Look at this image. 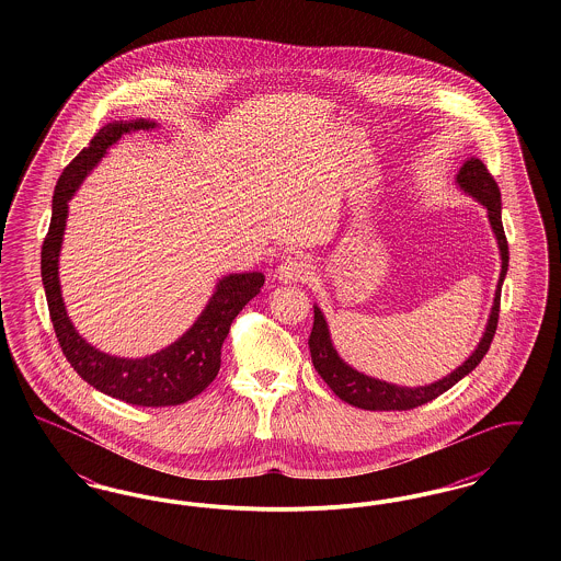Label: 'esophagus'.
I'll list each match as a JSON object with an SVG mask.
<instances>
[{"mask_svg":"<svg viewBox=\"0 0 561 561\" xmlns=\"http://www.w3.org/2000/svg\"><path fill=\"white\" fill-rule=\"evenodd\" d=\"M277 279L284 284H296V282H307L313 275V267L307 259L302 256H288L279 267H277Z\"/></svg>","mask_w":561,"mask_h":561,"instance_id":"esophagus-1","label":"esophagus"}]
</instances>
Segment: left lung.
Listing matches in <instances>:
<instances>
[{"label": "left lung", "mask_w": 561, "mask_h": 561, "mask_svg": "<svg viewBox=\"0 0 561 561\" xmlns=\"http://www.w3.org/2000/svg\"><path fill=\"white\" fill-rule=\"evenodd\" d=\"M456 183L462 188L467 195L476 197L481 206H485L488 210V220L490 227L499 241V250H501V277L496 284V293H494V302H492V311L485 323V332L481 336L480 345L476 351L454 370V373L425 385V387H400L393 382H385L373 378L368 374L357 373L355 368H351L347 362L336 353V348L332 345L330 339V330L325 318L320 311L318 305H313V330L309 336V351H311V359L313 366L320 374L321 378L328 382V387L341 398L355 408H364V410H412L416 405H423L427 401L439 398L442 393H446L450 387H454L460 378H465L471 370H476V366L483 359V355L488 353L490 343L494 339L496 325H499V311H501V290H503V282L507 275L508 268V243L505 238V229H503V218H501V191L494 181V176L488 172V168L483 165V161L478 158L465 161L460 172L456 174Z\"/></svg>", "instance_id": "left-lung-1"}]
</instances>
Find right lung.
Segmentation results:
<instances>
[{
    "label": "right lung",
    "mask_w": 561,
    "mask_h": 561,
    "mask_svg": "<svg viewBox=\"0 0 561 561\" xmlns=\"http://www.w3.org/2000/svg\"><path fill=\"white\" fill-rule=\"evenodd\" d=\"M156 126L158 124L149 119H119L96 133L90 145L83 147L78 158L62 170L56 183L53 220L42 245V282L54 332L67 362L101 393L147 408L185 403L213 382L220 370V347L231 323L265 284V275L259 271L225 275L218 279L213 298L187 332L172 345L147 357H115L92 347L78 334L67 316L58 282V254L67 225L69 199L92 168L105 158L111 145H115L124 134L151 130Z\"/></svg>",
    "instance_id": "add662e5"
}]
</instances>
